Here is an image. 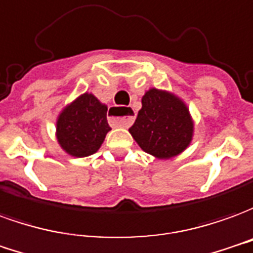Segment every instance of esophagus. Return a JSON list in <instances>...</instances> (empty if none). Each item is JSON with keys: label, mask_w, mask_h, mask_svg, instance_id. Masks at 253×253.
Masks as SVG:
<instances>
[{"label": "esophagus", "mask_w": 253, "mask_h": 253, "mask_svg": "<svg viewBox=\"0 0 253 253\" xmlns=\"http://www.w3.org/2000/svg\"><path fill=\"white\" fill-rule=\"evenodd\" d=\"M133 112L132 109H124V107H113L112 109V123L117 126L126 128L133 123Z\"/></svg>", "instance_id": "34e87169"}]
</instances>
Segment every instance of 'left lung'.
I'll return each instance as SVG.
<instances>
[{
    "instance_id": "left-lung-1",
    "label": "left lung",
    "mask_w": 253,
    "mask_h": 253,
    "mask_svg": "<svg viewBox=\"0 0 253 253\" xmlns=\"http://www.w3.org/2000/svg\"><path fill=\"white\" fill-rule=\"evenodd\" d=\"M143 151L161 159L178 155L192 140L193 124L187 106L174 95L152 88L129 128Z\"/></svg>"
}]
</instances>
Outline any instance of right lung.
I'll return each instance as SVG.
<instances>
[{
  "instance_id": "obj_1",
  "label": "right lung",
  "mask_w": 253,
  "mask_h": 253,
  "mask_svg": "<svg viewBox=\"0 0 253 253\" xmlns=\"http://www.w3.org/2000/svg\"><path fill=\"white\" fill-rule=\"evenodd\" d=\"M107 107L92 94H83L64 109L57 121V139L61 147L73 157H88L105 140L110 130Z\"/></svg>"
}]
</instances>
